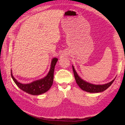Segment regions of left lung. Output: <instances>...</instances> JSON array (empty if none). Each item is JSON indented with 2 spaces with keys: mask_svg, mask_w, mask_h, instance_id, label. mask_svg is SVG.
Wrapping results in <instances>:
<instances>
[{
  "mask_svg": "<svg viewBox=\"0 0 125 125\" xmlns=\"http://www.w3.org/2000/svg\"><path fill=\"white\" fill-rule=\"evenodd\" d=\"M72 69L75 79L76 82L78 85V86L81 88L83 90L90 93H98L104 91L111 85L112 83L114 81V80L115 79V78L111 82L106 84H94L87 82L80 77L78 76L77 72H76L73 66H72Z\"/></svg>",
  "mask_w": 125,
  "mask_h": 125,
  "instance_id": "left-lung-1",
  "label": "left lung"
}]
</instances>
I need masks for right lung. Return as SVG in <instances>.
<instances>
[{"mask_svg":"<svg viewBox=\"0 0 125 125\" xmlns=\"http://www.w3.org/2000/svg\"><path fill=\"white\" fill-rule=\"evenodd\" d=\"M57 61L58 59L57 58H53L51 63L50 69L47 75L43 78L37 80L31 83L24 84L18 82L13 76L12 70H11V77L16 85L26 93L33 95H38L43 94L47 92L52 85L54 68Z\"/></svg>","mask_w":125,"mask_h":125,"instance_id":"add662e5","label":"right lung"}]
</instances>
